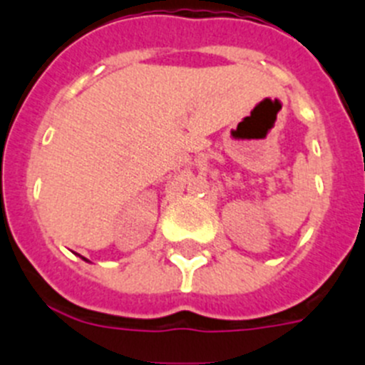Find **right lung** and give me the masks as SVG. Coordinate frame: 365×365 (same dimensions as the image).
<instances>
[{
  "instance_id": "obj_1",
  "label": "right lung",
  "mask_w": 365,
  "mask_h": 365,
  "mask_svg": "<svg viewBox=\"0 0 365 365\" xmlns=\"http://www.w3.org/2000/svg\"><path fill=\"white\" fill-rule=\"evenodd\" d=\"M83 259H86V257H83Z\"/></svg>"
}]
</instances>
